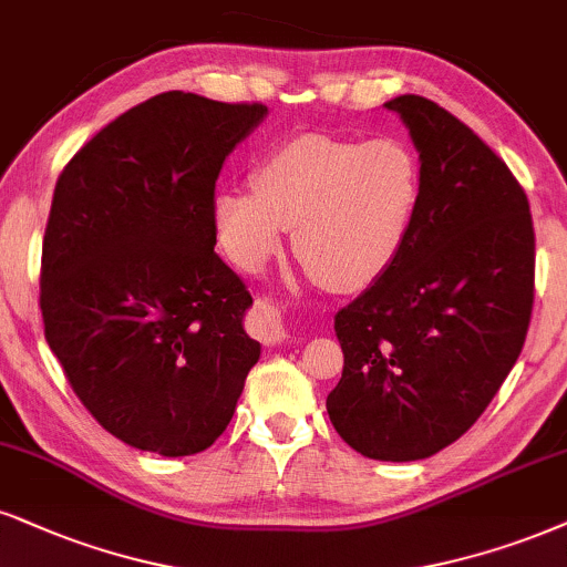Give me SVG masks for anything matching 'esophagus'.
Here are the masks:
<instances>
[{
	"mask_svg": "<svg viewBox=\"0 0 567 567\" xmlns=\"http://www.w3.org/2000/svg\"><path fill=\"white\" fill-rule=\"evenodd\" d=\"M251 333L260 341H265V344H278V341H284L286 331L278 307H272L268 302H257L255 316H251Z\"/></svg>",
	"mask_w": 567,
	"mask_h": 567,
	"instance_id": "34e87169",
	"label": "esophagus"
}]
</instances>
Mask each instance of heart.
Masks as SVG:
<instances>
[{"label": "heart", "instance_id": "b5f03b06", "mask_svg": "<svg viewBox=\"0 0 567 567\" xmlns=\"http://www.w3.org/2000/svg\"><path fill=\"white\" fill-rule=\"evenodd\" d=\"M255 194L220 188L213 228L236 268L257 272L295 230V251L333 291L368 289L402 255L423 197L421 163L394 136L307 134L268 152Z\"/></svg>", "mask_w": 567, "mask_h": 567}]
</instances>
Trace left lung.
<instances>
[{"label": "left lung", "mask_w": 567, "mask_h": 567, "mask_svg": "<svg viewBox=\"0 0 567 567\" xmlns=\"http://www.w3.org/2000/svg\"><path fill=\"white\" fill-rule=\"evenodd\" d=\"M423 197L396 262L337 312L344 370L326 410L370 460L410 463L457 442L518 360L534 307L523 186L436 102L402 94Z\"/></svg>", "instance_id": "left-lung-1"}]
</instances>
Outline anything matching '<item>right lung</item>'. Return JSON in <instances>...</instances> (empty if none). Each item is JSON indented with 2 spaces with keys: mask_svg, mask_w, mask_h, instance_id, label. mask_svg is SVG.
Listing matches in <instances>:
<instances>
[{
  "mask_svg": "<svg viewBox=\"0 0 567 567\" xmlns=\"http://www.w3.org/2000/svg\"><path fill=\"white\" fill-rule=\"evenodd\" d=\"M265 104L165 91L104 125L60 173L41 249L47 344L96 423L163 457L207 450L260 341L251 297L215 255L226 157Z\"/></svg>",
  "mask_w": 567,
  "mask_h": 567,
  "instance_id": "right-lung-1",
  "label": "right lung"
}]
</instances>
